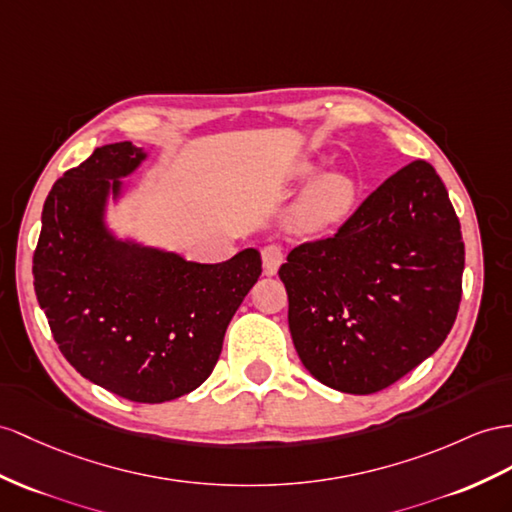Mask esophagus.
<instances>
[{"mask_svg": "<svg viewBox=\"0 0 512 512\" xmlns=\"http://www.w3.org/2000/svg\"><path fill=\"white\" fill-rule=\"evenodd\" d=\"M283 248L277 246V244H268L264 246V251H261V261H264V272L268 274V277H272V274H277L279 266L283 264Z\"/></svg>", "mask_w": 512, "mask_h": 512, "instance_id": "34e87169", "label": "esophagus"}]
</instances>
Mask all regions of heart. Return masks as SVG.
Instances as JSON below:
<instances>
[{"label":"heart","instance_id":"heart-1","mask_svg":"<svg viewBox=\"0 0 512 512\" xmlns=\"http://www.w3.org/2000/svg\"><path fill=\"white\" fill-rule=\"evenodd\" d=\"M320 170L316 162H298L296 179H309ZM359 183L350 173L322 175L298 196L290 212V227L303 235H318L337 229L355 212Z\"/></svg>","mask_w":512,"mask_h":512}]
</instances>
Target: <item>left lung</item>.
<instances>
[{
    "instance_id": "8db88e82",
    "label": "left lung",
    "mask_w": 512,
    "mask_h": 512,
    "mask_svg": "<svg viewBox=\"0 0 512 512\" xmlns=\"http://www.w3.org/2000/svg\"><path fill=\"white\" fill-rule=\"evenodd\" d=\"M465 244L448 190L415 160L361 203L333 238L287 255L292 342L326 387L368 396L400 381L448 337Z\"/></svg>"
}]
</instances>
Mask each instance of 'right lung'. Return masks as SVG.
<instances>
[{
  "label": "right lung",
  "mask_w": 512,
  "mask_h": 512,
  "mask_svg": "<svg viewBox=\"0 0 512 512\" xmlns=\"http://www.w3.org/2000/svg\"><path fill=\"white\" fill-rule=\"evenodd\" d=\"M147 157L112 142L67 170L45 201L32 270L38 305L73 368L116 396L160 404L212 374L261 259L244 248L199 264L116 231L110 203H123V179Z\"/></svg>",
  "instance_id": "right-lung-1"
}]
</instances>
